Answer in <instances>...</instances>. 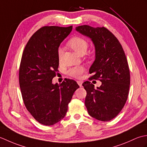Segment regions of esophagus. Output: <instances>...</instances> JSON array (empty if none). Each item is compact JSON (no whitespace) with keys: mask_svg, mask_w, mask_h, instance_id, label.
Wrapping results in <instances>:
<instances>
[{"mask_svg":"<svg viewBox=\"0 0 147 147\" xmlns=\"http://www.w3.org/2000/svg\"><path fill=\"white\" fill-rule=\"evenodd\" d=\"M77 83L78 84V85H79L80 87L82 86V82H80V81H77Z\"/></svg>","mask_w":147,"mask_h":147,"instance_id":"esophagus-1","label":"esophagus"}]
</instances>
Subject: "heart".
<instances>
[{"label":"heart","mask_w":147,"mask_h":147,"mask_svg":"<svg viewBox=\"0 0 147 147\" xmlns=\"http://www.w3.org/2000/svg\"><path fill=\"white\" fill-rule=\"evenodd\" d=\"M67 45L75 51L77 54L83 55L86 52L88 47V42L85 38L80 36H74L71 38L67 42ZM63 50L62 48H59L57 50V57L59 61H61ZM85 67L82 65H77V66L70 68L67 71L68 76L71 77L80 78L85 71Z\"/></svg>","instance_id":"1"}]
</instances>
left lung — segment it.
<instances>
[{"label": "left lung", "instance_id": "left-lung-1", "mask_svg": "<svg viewBox=\"0 0 147 147\" xmlns=\"http://www.w3.org/2000/svg\"><path fill=\"white\" fill-rule=\"evenodd\" d=\"M76 30L91 38L95 47V60L90 68L92 76L89 80L102 82L96 89L88 81L83 83L86 91L87 111L96 119L111 121L121 111L128 96L130 73L125 53L116 37L104 26L82 25Z\"/></svg>", "mask_w": 147, "mask_h": 147}]
</instances>
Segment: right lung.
Returning a JSON list of instances; mask_svg holds the SVG:
<instances>
[{
  "label": "right lung",
  "mask_w": 147,
  "mask_h": 147,
  "mask_svg": "<svg viewBox=\"0 0 147 147\" xmlns=\"http://www.w3.org/2000/svg\"><path fill=\"white\" fill-rule=\"evenodd\" d=\"M73 26H43L33 34L22 55L19 82L27 110L39 123L51 126L62 119L74 92V80L52 84L58 71L57 50Z\"/></svg>",
  "instance_id": "1"
}]
</instances>
